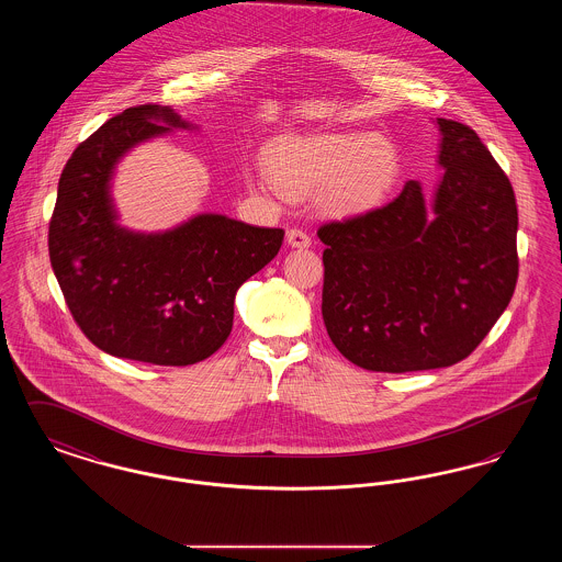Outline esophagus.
Here are the masks:
<instances>
[{
	"instance_id": "obj_1",
	"label": "esophagus",
	"mask_w": 562,
	"mask_h": 562,
	"mask_svg": "<svg viewBox=\"0 0 562 562\" xmlns=\"http://www.w3.org/2000/svg\"><path fill=\"white\" fill-rule=\"evenodd\" d=\"M286 241H289V246H293V248H307V246L312 244V238H310L303 229L294 227V229L286 232Z\"/></svg>"
}]
</instances>
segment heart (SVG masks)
Returning a JSON list of instances; mask_svg holds the SVG:
<instances>
[{"instance_id":"b5f03b06","label":"heart","mask_w":562,"mask_h":562,"mask_svg":"<svg viewBox=\"0 0 562 562\" xmlns=\"http://www.w3.org/2000/svg\"><path fill=\"white\" fill-rule=\"evenodd\" d=\"M269 175L289 193L322 188L333 213L373 211L387 200L401 177V154L392 138L373 131L282 136L268 149ZM261 186L273 188L271 179Z\"/></svg>"}]
</instances>
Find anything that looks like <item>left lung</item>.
<instances>
[{"label": "left lung", "instance_id": "1", "mask_svg": "<svg viewBox=\"0 0 562 562\" xmlns=\"http://www.w3.org/2000/svg\"><path fill=\"white\" fill-rule=\"evenodd\" d=\"M436 124L442 177L431 202L408 181L390 204L318 229L322 318L335 348L367 371H429L468 358L516 289L508 177L470 126Z\"/></svg>", "mask_w": 562, "mask_h": 562}]
</instances>
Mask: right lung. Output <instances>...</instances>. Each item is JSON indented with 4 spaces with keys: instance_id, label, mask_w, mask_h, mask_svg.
Wrapping results in <instances>:
<instances>
[{
    "instance_id": "1",
    "label": "right lung",
    "mask_w": 562,
    "mask_h": 562,
    "mask_svg": "<svg viewBox=\"0 0 562 562\" xmlns=\"http://www.w3.org/2000/svg\"><path fill=\"white\" fill-rule=\"evenodd\" d=\"M172 108L138 105L111 117L65 164L48 248L81 333L115 358L195 364L225 344L241 284L278 255L284 232L202 213L166 232L117 223L111 181L136 145L191 131Z\"/></svg>"
}]
</instances>
